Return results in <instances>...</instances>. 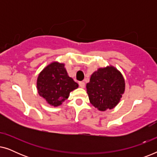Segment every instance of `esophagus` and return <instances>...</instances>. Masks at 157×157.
<instances>
[{
  "instance_id": "1",
  "label": "esophagus",
  "mask_w": 157,
  "mask_h": 157,
  "mask_svg": "<svg viewBox=\"0 0 157 157\" xmlns=\"http://www.w3.org/2000/svg\"><path fill=\"white\" fill-rule=\"evenodd\" d=\"M78 85L81 88H84L85 87V83L83 82V81H80V82H78Z\"/></svg>"
}]
</instances>
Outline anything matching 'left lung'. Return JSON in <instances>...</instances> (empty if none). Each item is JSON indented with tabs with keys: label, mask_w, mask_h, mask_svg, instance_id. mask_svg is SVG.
I'll return each mask as SVG.
<instances>
[{
	"label": "left lung",
	"mask_w": 157,
	"mask_h": 157,
	"mask_svg": "<svg viewBox=\"0 0 157 157\" xmlns=\"http://www.w3.org/2000/svg\"><path fill=\"white\" fill-rule=\"evenodd\" d=\"M86 89L91 104L104 111L119 104L125 90V81L117 68L107 66L98 68L91 75Z\"/></svg>",
	"instance_id": "8db88e82"
}]
</instances>
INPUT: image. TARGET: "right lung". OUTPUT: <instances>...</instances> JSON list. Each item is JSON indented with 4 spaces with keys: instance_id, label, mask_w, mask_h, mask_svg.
Returning <instances> with one entry per match:
<instances>
[{
    "instance_id": "1",
    "label": "right lung",
    "mask_w": 157,
    "mask_h": 157,
    "mask_svg": "<svg viewBox=\"0 0 157 157\" xmlns=\"http://www.w3.org/2000/svg\"><path fill=\"white\" fill-rule=\"evenodd\" d=\"M78 87V83L68 76L63 63L53 62L47 66L37 79L39 95L53 106H60Z\"/></svg>"
}]
</instances>
